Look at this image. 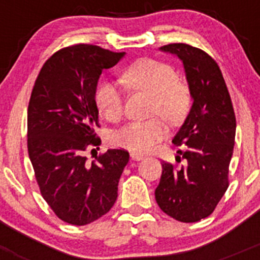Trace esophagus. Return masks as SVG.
I'll return each mask as SVG.
<instances>
[{"label":"esophagus","instance_id":"1","mask_svg":"<svg viewBox=\"0 0 260 260\" xmlns=\"http://www.w3.org/2000/svg\"><path fill=\"white\" fill-rule=\"evenodd\" d=\"M130 157H132V160H135V161H139V160H142V158H143L144 156L141 155V153L132 152V153H130Z\"/></svg>","mask_w":260,"mask_h":260}]
</instances>
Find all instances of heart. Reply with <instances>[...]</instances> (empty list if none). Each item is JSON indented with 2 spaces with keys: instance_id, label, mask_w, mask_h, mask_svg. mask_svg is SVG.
Here are the masks:
<instances>
[{
  "instance_id": "heart-1",
  "label": "heart",
  "mask_w": 260,
  "mask_h": 260,
  "mask_svg": "<svg viewBox=\"0 0 260 260\" xmlns=\"http://www.w3.org/2000/svg\"><path fill=\"white\" fill-rule=\"evenodd\" d=\"M121 83L128 88L152 96L151 114L177 123L189 112V87L181 82L171 65L152 58H143L128 66L121 75ZM99 112L109 121H117L123 113V93L117 84H100L95 93ZM167 135V126L160 117L148 121H133L113 135L114 144L130 151H151Z\"/></svg>"
}]
</instances>
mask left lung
Instances as JSON below:
<instances>
[{
  "mask_svg": "<svg viewBox=\"0 0 260 260\" xmlns=\"http://www.w3.org/2000/svg\"><path fill=\"white\" fill-rule=\"evenodd\" d=\"M160 49L182 59L194 102L172 141L176 146H187L185 151L180 150L186 158L185 167L161 162L155 198L171 217L195 222L215 211L228 189L236 116L221 70L208 53L183 43Z\"/></svg>",
  "mask_w": 260,
  "mask_h": 260,
  "instance_id": "1",
  "label": "left lung"
}]
</instances>
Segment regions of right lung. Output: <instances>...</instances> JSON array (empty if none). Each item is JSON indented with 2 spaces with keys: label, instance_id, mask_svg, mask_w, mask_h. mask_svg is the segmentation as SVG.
Segmentation results:
<instances>
[{
  "label": "right lung",
  "instance_id": "obj_1",
  "mask_svg": "<svg viewBox=\"0 0 260 260\" xmlns=\"http://www.w3.org/2000/svg\"><path fill=\"white\" fill-rule=\"evenodd\" d=\"M125 52L92 44L62 48L45 61L32 88L27 112V148L36 182L62 221L87 225L109 212L128 152L113 148L88 161L100 144L95 127L98 80ZM91 151V152H92Z\"/></svg>",
  "mask_w": 260,
  "mask_h": 260
}]
</instances>
